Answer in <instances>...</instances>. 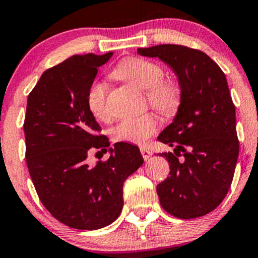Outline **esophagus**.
Listing matches in <instances>:
<instances>
[{
  "instance_id": "1",
  "label": "esophagus",
  "mask_w": 258,
  "mask_h": 258,
  "mask_svg": "<svg viewBox=\"0 0 258 258\" xmlns=\"http://www.w3.org/2000/svg\"><path fill=\"white\" fill-rule=\"evenodd\" d=\"M141 153H142V157H144L145 161H147L148 158H150L151 156H152V153L150 152V150H147V148H146V147H141Z\"/></svg>"
}]
</instances>
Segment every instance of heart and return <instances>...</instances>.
I'll return each mask as SVG.
<instances>
[{
  "label": "heart",
  "mask_w": 258,
  "mask_h": 258,
  "mask_svg": "<svg viewBox=\"0 0 258 258\" xmlns=\"http://www.w3.org/2000/svg\"><path fill=\"white\" fill-rule=\"evenodd\" d=\"M112 76L127 81L141 90L147 91L148 102L153 108L166 116L177 112L181 103V91L172 81H163L165 71L160 64L144 58L130 57L117 64ZM107 86L103 82H95L87 93V107L97 119H107L108 111L106 106ZM158 119L155 114L127 118L119 122L113 128V139L126 144L145 145L157 131Z\"/></svg>",
  "instance_id": "1"
}]
</instances>
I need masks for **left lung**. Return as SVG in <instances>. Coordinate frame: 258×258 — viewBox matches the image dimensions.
I'll use <instances>...</instances> for the list:
<instances>
[{"label": "left lung", "instance_id": "left-lung-1", "mask_svg": "<svg viewBox=\"0 0 258 258\" xmlns=\"http://www.w3.org/2000/svg\"><path fill=\"white\" fill-rule=\"evenodd\" d=\"M137 53L167 64L181 91L175 118L157 137L173 147V152L160 153L171 170L157 184L161 206L183 220L201 217L223 201L237 163L236 108L227 80L218 64L199 49L158 45L139 48Z\"/></svg>", "mask_w": 258, "mask_h": 258}]
</instances>
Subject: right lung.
<instances>
[{"mask_svg":"<svg viewBox=\"0 0 258 258\" xmlns=\"http://www.w3.org/2000/svg\"><path fill=\"white\" fill-rule=\"evenodd\" d=\"M75 54L41 76L28 95L23 128L26 162L43 206L56 220L77 230L111 225L123 207L124 181L144 163L137 146L110 142L87 107L97 69L112 57ZM110 152L106 163H85L88 152Z\"/></svg>","mask_w":258,"mask_h":258,"instance_id":"obj_1","label":"right lung"}]
</instances>
